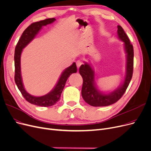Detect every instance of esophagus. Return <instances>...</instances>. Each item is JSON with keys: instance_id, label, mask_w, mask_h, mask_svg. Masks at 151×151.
<instances>
[{"instance_id": "34e87169", "label": "esophagus", "mask_w": 151, "mask_h": 151, "mask_svg": "<svg viewBox=\"0 0 151 151\" xmlns=\"http://www.w3.org/2000/svg\"><path fill=\"white\" fill-rule=\"evenodd\" d=\"M83 63L82 61H81V60H78V61H76V66H77V67H78V68H79L81 66V65Z\"/></svg>"}]
</instances>
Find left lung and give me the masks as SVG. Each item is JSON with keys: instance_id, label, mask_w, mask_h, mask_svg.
<instances>
[{"instance_id": "8db88e82", "label": "left lung", "mask_w": 151, "mask_h": 151, "mask_svg": "<svg viewBox=\"0 0 151 151\" xmlns=\"http://www.w3.org/2000/svg\"><path fill=\"white\" fill-rule=\"evenodd\" d=\"M118 34L120 40L124 43L127 53L126 75L122 85L109 94H103L96 88L94 84V73L90 65L85 63L79 69L80 74L83 78L81 95L85 102L92 106H107L116 103L122 96L129 85L133 73L134 49L129 38L120 25H118Z\"/></svg>"}]
</instances>
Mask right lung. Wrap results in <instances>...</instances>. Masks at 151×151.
<instances>
[{
  "label": "right lung",
  "mask_w": 151,
  "mask_h": 151,
  "mask_svg": "<svg viewBox=\"0 0 151 151\" xmlns=\"http://www.w3.org/2000/svg\"><path fill=\"white\" fill-rule=\"evenodd\" d=\"M55 20L56 19L55 18H51L32 23L22 33L15 48V82L19 90L21 92L22 96L27 101L32 104L38 106L48 107L57 103L60 100L61 93L63 90L65 83L68 77L72 73H76L77 71L76 63H73L72 65L65 69V70L62 73L57 85L55 86L53 90L45 96L40 97L32 96L25 91L24 87L20 73V55L22 50L33 40V38L37 34L39 30L42 29V26L52 24Z\"/></svg>",
  "instance_id": "1"
}]
</instances>
